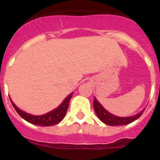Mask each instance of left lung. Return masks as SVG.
<instances>
[{
	"label": "left lung",
	"mask_w": 160,
	"mask_h": 160,
	"mask_svg": "<svg viewBox=\"0 0 160 160\" xmlns=\"http://www.w3.org/2000/svg\"><path fill=\"white\" fill-rule=\"evenodd\" d=\"M94 109L95 111L99 117V119L105 124L108 125H111V126H117V125H125V124H130L137 119H139V117L141 116L144 110H142L140 113L137 114L136 115L131 117H118L115 115H113L108 111H106L102 105H100V103L98 102V100L94 98Z\"/></svg>",
	"instance_id": "1"
}]
</instances>
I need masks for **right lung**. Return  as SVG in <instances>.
<instances>
[{
	"label": "right lung",
	"instance_id": "1",
	"mask_svg": "<svg viewBox=\"0 0 160 160\" xmlns=\"http://www.w3.org/2000/svg\"><path fill=\"white\" fill-rule=\"evenodd\" d=\"M72 95L73 94H70L58 108L52 111L49 112L47 114H43V115H38V116L31 115V114L22 111L18 107H16V105L12 101H11V104L16 112L18 113L19 115L29 123H31L35 125H39V126H51V125H55V124L60 123L64 119L66 111H67L68 107H69L70 100L72 97Z\"/></svg>",
	"mask_w": 160,
	"mask_h": 160
}]
</instances>
